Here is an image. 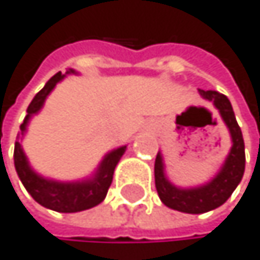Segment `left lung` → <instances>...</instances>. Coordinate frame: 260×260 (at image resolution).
I'll return each instance as SVG.
<instances>
[{
    "instance_id": "1",
    "label": "left lung",
    "mask_w": 260,
    "mask_h": 260,
    "mask_svg": "<svg viewBox=\"0 0 260 260\" xmlns=\"http://www.w3.org/2000/svg\"><path fill=\"white\" fill-rule=\"evenodd\" d=\"M200 95L208 102H213L214 106L219 109L232 137V149L229 152L221 172L206 186L196 189H178L165 178L160 154H157L154 164L155 189L164 205L189 214H202L225 203L235 187L240 184L245 173V141L229 98L214 90H200Z\"/></svg>"
}]
</instances>
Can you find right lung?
Segmentation results:
<instances>
[{"mask_svg":"<svg viewBox=\"0 0 260 260\" xmlns=\"http://www.w3.org/2000/svg\"><path fill=\"white\" fill-rule=\"evenodd\" d=\"M70 73H74V71L70 70L68 74ZM63 78H64V74L57 73L55 76H52L47 81V84L36 93L33 102L29 103L26 109L23 123L20 125L22 135L26 128L29 117L36 114L38 111L43 108L46 96ZM123 152H125V146L109 152L103 158V162L100 165L93 179H88L84 182H57V181H50V179H44L38 176L33 170L29 168L19 141H15L14 164H15L17 175H19L22 184L29 192V196H31L39 205L46 206L49 210L58 211V213H78V211L93 208V206H96L98 203H102L105 200L108 189L111 186V182H113L114 168L117 162L120 160V157L123 155Z\"/></svg>","mask_w":260,"mask_h":260,"instance_id":"right-lung-1","label":"right lung"}]
</instances>
